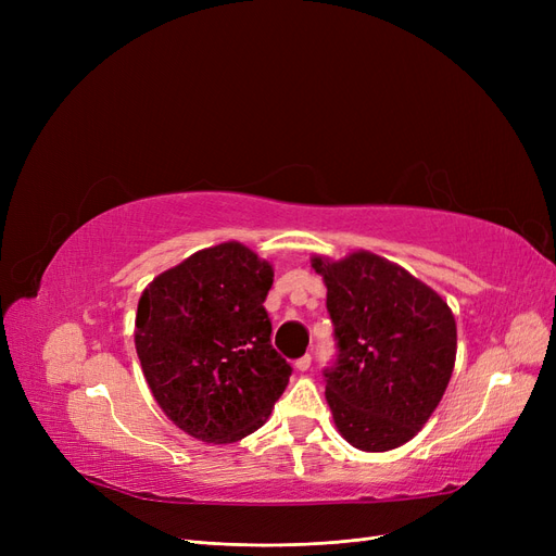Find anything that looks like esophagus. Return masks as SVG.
Segmentation results:
<instances>
[{
  "label": "esophagus",
  "mask_w": 556,
  "mask_h": 556,
  "mask_svg": "<svg viewBox=\"0 0 556 556\" xmlns=\"http://www.w3.org/2000/svg\"><path fill=\"white\" fill-rule=\"evenodd\" d=\"M311 362H313V357L311 355H304V357H299L296 359V371H301V374H304V371H308V368H311Z\"/></svg>",
  "instance_id": "obj_1"
}]
</instances>
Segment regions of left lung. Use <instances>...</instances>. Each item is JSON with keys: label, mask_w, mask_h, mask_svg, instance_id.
<instances>
[{"label": "left lung", "mask_w": 556, "mask_h": 556, "mask_svg": "<svg viewBox=\"0 0 556 556\" xmlns=\"http://www.w3.org/2000/svg\"><path fill=\"white\" fill-rule=\"evenodd\" d=\"M311 266L327 285L339 341V362L325 374L336 429L364 452L408 443L441 403L457 359L447 301L368 250L313 255Z\"/></svg>", "instance_id": "obj_1"}]
</instances>
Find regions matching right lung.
Masks as SVG:
<instances>
[{
  "mask_svg": "<svg viewBox=\"0 0 556 556\" xmlns=\"http://www.w3.org/2000/svg\"><path fill=\"white\" fill-rule=\"evenodd\" d=\"M271 285V264L227 241L166 268L139 299L134 345L146 382L164 415L201 443L257 431L290 382L264 311Z\"/></svg>",
  "mask_w": 556,
  "mask_h": 556,
  "instance_id": "right-lung-1",
  "label": "right lung"
}]
</instances>
